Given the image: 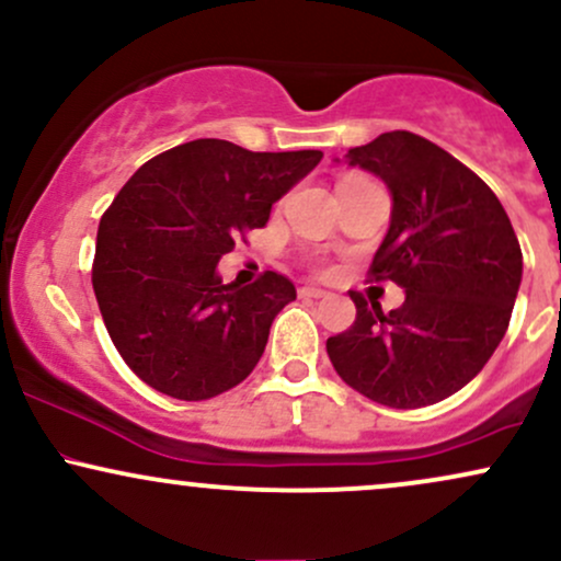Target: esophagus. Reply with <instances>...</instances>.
<instances>
[{
  "mask_svg": "<svg viewBox=\"0 0 561 561\" xmlns=\"http://www.w3.org/2000/svg\"><path fill=\"white\" fill-rule=\"evenodd\" d=\"M327 289H319V287H300V298L306 300H319V298H327Z\"/></svg>",
  "mask_w": 561,
  "mask_h": 561,
  "instance_id": "obj_1",
  "label": "esophagus"
}]
</instances>
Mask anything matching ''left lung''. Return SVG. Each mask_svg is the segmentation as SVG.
Returning a JSON list of instances; mask_svg holds the SVG:
<instances>
[{
    "mask_svg": "<svg viewBox=\"0 0 561 561\" xmlns=\"http://www.w3.org/2000/svg\"><path fill=\"white\" fill-rule=\"evenodd\" d=\"M345 160L388 184L390 229L369 274L401 285L405 300L382 313L351 293L356 321L327 340L330 362L390 409L437 403L478 377L504 340L523 282L517 234L491 186L420 134H379Z\"/></svg>",
    "mask_w": 561,
    "mask_h": 561,
    "instance_id": "8db88e82",
    "label": "left lung"
}]
</instances>
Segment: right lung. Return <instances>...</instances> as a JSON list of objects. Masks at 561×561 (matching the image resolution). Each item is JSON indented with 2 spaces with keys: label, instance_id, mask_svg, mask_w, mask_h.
<instances>
[{
  "label": "right lung",
  "instance_id": "add662e5",
  "mask_svg": "<svg viewBox=\"0 0 561 561\" xmlns=\"http://www.w3.org/2000/svg\"><path fill=\"white\" fill-rule=\"evenodd\" d=\"M319 150L250 152L195 139L147 160L105 210L92 285L107 334L141 382L208 401L261 362L295 285L266 272L224 285L218 261L319 165Z\"/></svg>",
  "mask_w": 561,
  "mask_h": 561
}]
</instances>
